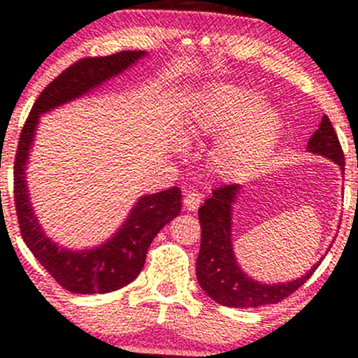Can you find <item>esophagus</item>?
Returning <instances> with one entry per match:
<instances>
[{"mask_svg":"<svg viewBox=\"0 0 358 358\" xmlns=\"http://www.w3.org/2000/svg\"><path fill=\"white\" fill-rule=\"evenodd\" d=\"M201 199H203L201 194L196 193V191H189V193L184 196V208H187L189 211L196 210L199 205H201Z\"/></svg>","mask_w":358,"mask_h":358,"instance_id":"1","label":"esophagus"}]
</instances>
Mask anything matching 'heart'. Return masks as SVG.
<instances>
[{"instance_id": "obj_1", "label": "heart", "mask_w": 358, "mask_h": 358, "mask_svg": "<svg viewBox=\"0 0 358 358\" xmlns=\"http://www.w3.org/2000/svg\"><path fill=\"white\" fill-rule=\"evenodd\" d=\"M259 103L256 92L234 85L215 87L199 99L187 134L231 128L213 150V162L225 174L236 176L257 167L278 143V114Z\"/></svg>"}]
</instances>
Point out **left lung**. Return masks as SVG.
Instances as JSON below:
<instances>
[{"label": "left lung", "instance_id": "1", "mask_svg": "<svg viewBox=\"0 0 358 358\" xmlns=\"http://www.w3.org/2000/svg\"><path fill=\"white\" fill-rule=\"evenodd\" d=\"M309 152L328 157L345 171V155L338 134L328 116L322 117L319 129L307 143ZM239 184H224L213 189V194L198 211L201 225V245L196 259V276L203 290L215 302L229 307H259L278 303L299 290L316 271L319 263L302 278L282 285H263L249 278L237 266L230 239V208Z\"/></svg>", "mask_w": 358, "mask_h": 358}]
</instances>
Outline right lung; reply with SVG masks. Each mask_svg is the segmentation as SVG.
<instances>
[{
  "mask_svg": "<svg viewBox=\"0 0 358 358\" xmlns=\"http://www.w3.org/2000/svg\"><path fill=\"white\" fill-rule=\"evenodd\" d=\"M141 56H145L143 51H121L78 59L41 92L22 128L13 165L15 210L20 234L44 270L71 294H107L131 283L143 270L152 241L164 225L179 215L180 189L171 187L143 196L122 229L101 248L83 252L66 251L49 241L37 224L25 184L27 155L42 113L87 94L90 88L126 70Z\"/></svg>",
  "mask_w": 358,
  "mask_h": 358,
  "instance_id": "obj_1",
  "label": "right lung"
}]
</instances>
